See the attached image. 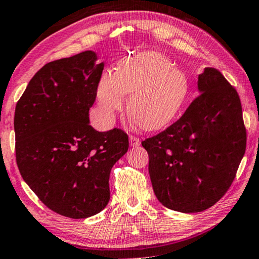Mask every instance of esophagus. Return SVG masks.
I'll use <instances>...</instances> for the list:
<instances>
[{
	"mask_svg": "<svg viewBox=\"0 0 259 259\" xmlns=\"http://www.w3.org/2000/svg\"><path fill=\"white\" fill-rule=\"evenodd\" d=\"M129 141H130L131 147H140V144H141L140 138H137L136 136H130Z\"/></svg>",
	"mask_w": 259,
	"mask_h": 259,
	"instance_id": "obj_1",
	"label": "esophagus"
}]
</instances>
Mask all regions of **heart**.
I'll return each mask as SVG.
<instances>
[{
	"mask_svg": "<svg viewBox=\"0 0 259 259\" xmlns=\"http://www.w3.org/2000/svg\"><path fill=\"white\" fill-rule=\"evenodd\" d=\"M189 92L187 75L157 52H142L119 62L116 72H105L97 84L98 109L105 121H114L130 94L128 111L144 130L167 124L183 105Z\"/></svg>",
	"mask_w": 259,
	"mask_h": 259,
	"instance_id": "1",
	"label": "heart"
}]
</instances>
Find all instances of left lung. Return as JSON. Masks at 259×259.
<instances>
[{"label": "left lung", "mask_w": 259, "mask_h": 259, "mask_svg": "<svg viewBox=\"0 0 259 259\" xmlns=\"http://www.w3.org/2000/svg\"><path fill=\"white\" fill-rule=\"evenodd\" d=\"M199 96L172 125L142 145L156 197L167 209L201 212L223 197L246 148L242 104L214 68L198 76Z\"/></svg>", "instance_id": "8db88e82"}]
</instances>
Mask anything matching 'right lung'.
<instances>
[{
  "label": "right lung",
  "instance_id": "add662e5",
  "mask_svg": "<svg viewBox=\"0 0 259 259\" xmlns=\"http://www.w3.org/2000/svg\"><path fill=\"white\" fill-rule=\"evenodd\" d=\"M96 61L87 50L47 63L28 83L14 117L22 178L50 210L75 220L107 206L111 167L129 148L123 130L90 125L104 69Z\"/></svg>",
  "mask_w": 259,
  "mask_h": 259
}]
</instances>
